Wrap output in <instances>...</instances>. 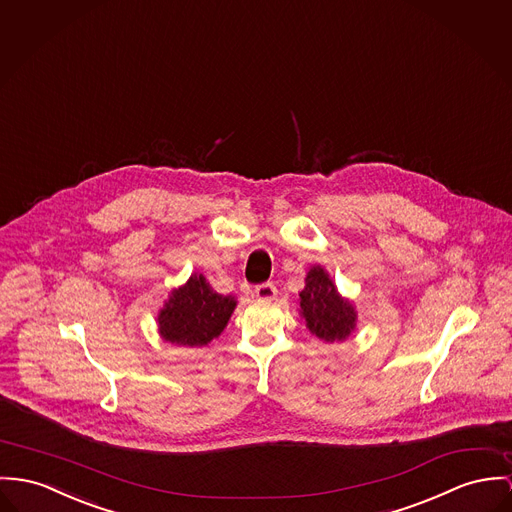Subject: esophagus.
Here are the masks:
<instances>
[{
    "label": "esophagus",
    "instance_id": "34e87169",
    "mask_svg": "<svg viewBox=\"0 0 512 512\" xmlns=\"http://www.w3.org/2000/svg\"><path fill=\"white\" fill-rule=\"evenodd\" d=\"M255 296L259 300H273L276 296V286L273 282H263L259 286H255Z\"/></svg>",
    "mask_w": 512,
    "mask_h": 512
}]
</instances>
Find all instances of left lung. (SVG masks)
<instances>
[{
  "instance_id": "8db88e82",
  "label": "left lung",
  "mask_w": 512,
  "mask_h": 512,
  "mask_svg": "<svg viewBox=\"0 0 512 512\" xmlns=\"http://www.w3.org/2000/svg\"><path fill=\"white\" fill-rule=\"evenodd\" d=\"M300 308L315 337L333 343L343 341L354 329V308L339 296L327 273L314 267L306 276V288L300 292Z\"/></svg>"
}]
</instances>
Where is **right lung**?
<instances>
[{
  "instance_id": "1",
  "label": "right lung",
  "mask_w": 512,
  "mask_h": 512,
  "mask_svg": "<svg viewBox=\"0 0 512 512\" xmlns=\"http://www.w3.org/2000/svg\"><path fill=\"white\" fill-rule=\"evenodd\" d=\"M234 296L212 290L202 275L173 290L159 312V333L165 341L185 347H202L218 337L236 308Z\"/></svg>"
}]
</instances>
